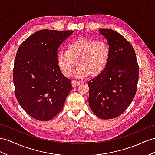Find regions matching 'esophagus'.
<instances>
[{"label": "esophagus", "mask_w": 155, "mask_h": 155, "mask_svg": "<svg viewBox=\"0 0 155 155\" xmlns=\"http://www.w3.org/2000/svg\"><path fill=\"white\" fill-rule=\"evenodd\" d=\"M71 84H72V86L73 87H75V86H77L79 84H80V82L76 81H73L72 82H71Z\"/></svg>", "instance_id": "esophagus-1"}]
</instances>
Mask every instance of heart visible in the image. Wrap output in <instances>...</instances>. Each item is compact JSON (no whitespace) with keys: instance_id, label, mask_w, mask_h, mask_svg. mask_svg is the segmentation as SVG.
Masks as SVG:
<instances>
[{"instance_id":"obj_1","label":"heart","mask_w":155,"mask_h":155,"mask_svg":"<svg viewBox=\"0 0 155 155\" xmlns=\"http://www.w3.org/2000/svg\"><path fill=\"white\" fill-rule=\"evenodd\" d=\"M109 56V47L105 42L81 37L71 41L67 50L59 51L57 62L66 77L73 74L78 63L79 67L75 72L77 77H87L90 75L96 77L104 72Z\"/></svg>"}]
</instances>
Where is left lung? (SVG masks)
I'll return each instance as SVG.
<instances>
[{
	"label": "left lung",
	"instance_id": "1",
	"mask_svg": "<svg viewBox=\"0 0 155 155\" xmlns=\"http://www.w3.org/2000/svg\"><path fill=\"white\" fill-rule=\"evenodd\" d=\"M107 40L109 59L101 74L90 80L89 106L102 119L120 116L132 103L136 94L139 66L132 45L115 31L99 29Z\"/></svg>",
	"mask_w": 155,
	"mask_h": 155
}]
</instances>
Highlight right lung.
<instances>
[{
  "instance_id": "obj_1",
  "label": "right lung",
  "mask_w": 155,
  "mask_h": 155,
  "mask_svg": "<svg viewBox=\"0 0 155 155\" xmlns=\"http://www.w3.org/2000/svg\"><path fill=\"white\" fill-rule=\"evenodd\" d=\"M73 31L40 30L19 46L15 58V95L21 107L38 120H51L61 111L73 89L58 65V50Z\"/></svg>"
}]
</instances>
